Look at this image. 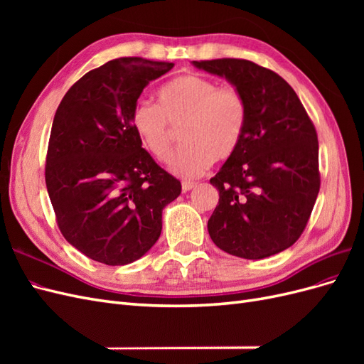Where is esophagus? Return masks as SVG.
I'll return each mask as SVG.
<instances>
[{"instance_id":"34e87169","label":"esophagus","mask_w":364,"mask_h":364,"mask_svg":"<svg viewBox=\"0 0 364 364\" xmlns=\"http://www.w3.org/2000/svg\"><path fill=\"white\" fill-rule=\"evenodd\" d=\"M197 183L196 182H182V191L183 193H186V191H190V190H193L194 188V186H196Z\"/></svg>"}]
</instances>
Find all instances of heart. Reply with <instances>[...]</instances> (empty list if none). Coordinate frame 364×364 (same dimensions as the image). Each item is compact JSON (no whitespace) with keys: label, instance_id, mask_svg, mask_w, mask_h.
I'll use <instances>...</instances> for the list:
<instances>
[{"label":"heart","instance_id":"heart-1","mask_svg":"<svg viewBox=\"0 0 364 364\" xmlns=\"http://www.w3.org/2000/svg\"><path fill=\"white\" fill-rule=\"evenodd\" d=\"M132 126L150 155L165 162L173 149V127H181L185 144L174 153L170 168L182 178L203 173L214 159L232 156L245 136L246 98L237 86L199 74H185L158 91V106L138 103Z\"/></svg>","mask_w":364,"mask_h":364}]
</instances>
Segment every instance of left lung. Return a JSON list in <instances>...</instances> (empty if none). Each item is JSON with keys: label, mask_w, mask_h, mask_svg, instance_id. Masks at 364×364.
Here are the masks:
<instances>
[{"label": "left lung", "mask_w": 364, "mask_h": 364, "mask_svg": "<svg viewBox=\"0 0 364 364\" xmlns=\"http://www.w3.org/2000/svg\"><path fill=\"white\" fill-rule=\"evenodd\" d=\"M237 86L247 103L245 136L209 181L218 205L209 237L234 257L261 259L293 246L318 188V142L299 97L281 75L245 59L194 60Z\"/></svg>", "instance_id": "8db88e82"}]
</instances>
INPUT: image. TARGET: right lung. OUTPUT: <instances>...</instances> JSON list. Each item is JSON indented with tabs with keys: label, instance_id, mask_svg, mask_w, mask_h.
I'll return each mask as SVG.
<instances>
[{
	"label": "right lung",
	"instance_id": "obj_1",
	"mask_svg": "<svg viewBox=\"0 0 364 364\" xmlns=\"http://www.w3.org/2000/svg\"><path fill=\"white\" fill-rule=\"evenodd\" d=\"M171 62L119 58L86 73L53 119L46 183L62 235L107 266L136 261L156 243L162 209L181 182L142 149L132 111Z\"/></svg>",
	"mask_w": 364,
	"mask_h": 364
}]
</instances>
